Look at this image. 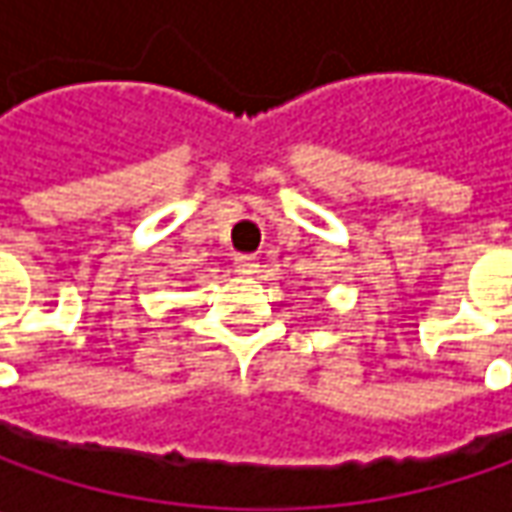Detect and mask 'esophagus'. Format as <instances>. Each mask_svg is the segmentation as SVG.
<instances>
[{
    "mask_svg": "<svg viewBox=\"0 0 512 512\" xmlns=\"http://www.w3.org/2000/svg\"><path fill=\"white\" fill-rule=\"evenodd\" d=\"M236 273H242V276H256L259 273V259L256 256H236Z\"/></svg>",
    "mask_w": 512,
    "mask_h": 512,
    "instance_id": "obj_1",
    "label": "esophagus"
}]
</instances>
